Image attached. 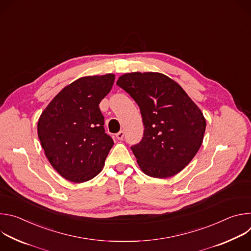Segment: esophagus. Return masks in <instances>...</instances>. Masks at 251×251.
<instances>
[{
	"label": "esophagus",
	"instance_id": "1",
	"mask_svg": "<svg viewBox=\"0 0 251 251\" xmlns=\"http://www.w3.org/2000/svg\"><path fill=\"white\" fill-rule=\"evenodd\" d=\"M116 138L118 140H122L124 138V132L123 131H119L117 134H116Z\"/></svg>",
	"mask_w": 251,
	"mask_h": 251
}]
</instances>
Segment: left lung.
<instances>
[{
    "mask_svg": "<svg viewBox=\"0 0 251 251\" xmlns=\"http://www.w3.org/2000/svg\"><path fill=\"white\" fill-rule=\"evenodd\" d=\"M117 84L140 107L144 135L131 149L142 172L166 178L180 173L201 146L205 118L182 86L160 73H129Z\"/></svg>",
    "mask_w": 251,
    "mask_h": 251,
    "instance_id": "1",
    "label": "left lung"
}]
</instances>
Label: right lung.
Wrapping results in <instances>:
<instances>
[{
    "label": "right lung",
    "instance_id": "right-lung-1",
    "mask_svg": "<svg viewBox=\"0 0 251 251\" xmlns=\"http://www.w3.org/2000/svg\"><path fill=\"white\" fill-rule=\"evenodd\" d=\"M115 75L83 76L63 87L42 112L38 135L45 155L67 181L84 183L103 169L114 142L104 131L100 101Z\"/></svg>",
    "mask_w": 251,
    "mask_h": 251
}]
</instances>
